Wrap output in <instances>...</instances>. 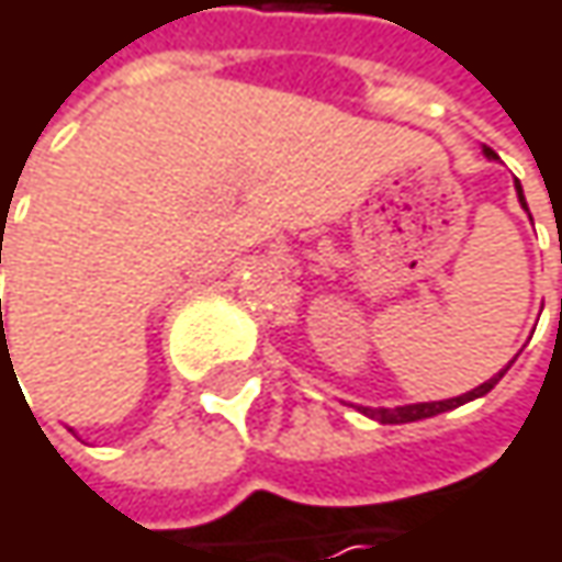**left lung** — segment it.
Returning a JSON list of instances; mask_svg holds the SVG:
<instances>
[{"label":"left lung","mask_w":562,"mask_h":562,"mask_svg":"<svg viewBox=\"0 0 562 562\" xmlns=\"http://www.w3.org/2000/svg\"><path fill=\"white\" fill-rule=\"evenodd\" d=\"M485 156L488 159H495V153L492 149H485ZM514 188H517V201H520V207L527 211V201H524V191H520V181H514ZM514 364V361H510ZM507 364V368H510ZM505 368V371H507ZM505 371H498L492 381H485L482 387H475V391L462 393V396H452V400H432V403H406V406H358L364 416H371V419H378V423H416V419H429V416H439V413H446V409H456V406H462V403H469V400H479V396H485V393L492 391L502 378H505Z\"/></svg>","instance_id":"obj_1"}]
</instances>
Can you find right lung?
<instances>
[{
  "label": "right lung",
  "instance_id": "obj_1",
  "mask_svg": "<svg viewBox=\"0 0 562 562\" xmlns=\"http://www.w3.org/2000/svg\"><path fill=\"white\" fill-rule=\"evenodd\" d=\"M0 305H2V302H0Z\"/></svg>",
  "mask_w": 562,
  "mask_h": 562
}]
</instances>
